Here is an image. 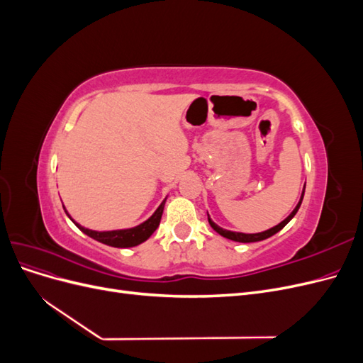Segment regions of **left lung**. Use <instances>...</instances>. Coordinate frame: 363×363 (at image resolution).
Returning <instances> with one entry per match:
<instances>
[{
	"mask_svg": "<svg viewBox=\"0 0 363 363\" xmlns=\"http://www.w3.org/2000/svg\"><path fill=\"white\" fill-rule=\"evenodd\" d=\"M304 189H306V184H304L303 192H301V199H300L298 204L295 206L294 211L291 212V215H289L286 219H283V221H281L280 224H277L276 227H272V228H269V230H265V232H260V233H239V232H230V230H225V228H223V227H219L218 224H215V223L212 221V219H211V216H208V213H207L208 224H211V227L215 230L216 233H219V235L227 238V239H230V240H235V242H244V244H247V242H259V240L268 239V238H271L272 235H276L277 232H280V230H281L284 225H286V224L291 221V219L295 216V213L298 212V208H300V206H301L303 196H304Z\"/></svg>",
	"mask_w": 363,
	"mask_h": 363,
	"instance_id": "1",
	"label": "left lung"
}]
</instances>
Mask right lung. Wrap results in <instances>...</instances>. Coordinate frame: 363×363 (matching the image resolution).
Here are the masks:
<instances>
[{
    "label": "right lung",
    "mask_w": 363,
    "mask_h": 363,
    "mask_svg": "<svg viewBox=\"0 0 363 363\" xmlns=\"http://www.w3.org/2000/svg\"><path fill=\"white\" fill-rule=\"evenodd\" d=\"M164 199L162 201V204L156 208V212L152 213L147 221H144L142 224L136 225V227H131V228H123V230H111V232H95V230L91 228H84L82 227L79 223H75L74 219L69 216V213L67 212V215L69 216L71 221L79 227L84 235H87L89 238L98 240V242L106 244L108 247H116V248H128V247H136L142 242H145V240L156 232V228L160 224V219H162V213H163V207H164ZM65 208V206H63Z\"/></svg>",
    "instance_id": "obj_1"
}]
</instances>
